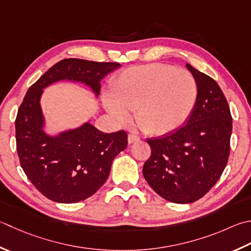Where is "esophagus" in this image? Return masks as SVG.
<instances>
[{
	"instance_id": "obj_1",
	"label": "esophagus",
	"mask_w": 251,
	"mask_h": 251,
	"mask_svg": "<svg viewBox=\"0 0 251 251\" xmlns=\"http://www.w3.org/2000/svg\"><path fill=\"white\" fill-rule=\"evenodd\" d=\"M139 139H140L139 136H137V135H135V134H129V135H128V142H129V144H132V142L138 141Z\"/></svg>"
}]
</instances>
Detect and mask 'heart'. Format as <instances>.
<instances>
[{
	"mask_svg": "<svg viewBox=\"0 0 251 251\" xmlns=\"http://www.w3.org/2000/svg\"><path fill=\"white\" fill-rule=\"evenodd\" d=\"M198 100V85L188 71L153 63L130 67L114 78L105 107L120 122L135 112L148 135L174 131L189 119Z\"/></svg>",
	"mask_w": 251,
	"mask_h": 251,
	"instance_id": "obj_1",
	"label": "heart"
}]
</instances>
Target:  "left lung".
Returning <instances> with one entry per match:
<instances>
[{
    "label": "left lung",
    "mask_w": 251,
    "mask_h": 251,
    "mask_svg": "<svg viewBox=\"0 0 251 251\" xmlns=\"http://www.w3.org/2000/svg\"><path fill=\"white\" fill-rule=\"evenodd\" d=\"M186 67L198 85L195 109L178 129L147 139L151 155L142 169L151 188L175 203L195 202L213 187L227 164L232 135V115L218 83Z\"/></svg>",
    "instance_id": "obj_1"
}]
</instances>
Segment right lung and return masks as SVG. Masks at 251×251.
Segmentation results:
<instances>
[{
	"instance_id": "add662e5",
	"label": "right lung",
	"mask_w": 251,
	"mask_h": 251,
	"mask_svg": "<svg viewBox=\"0 0 251 251\" xmlns=\"http://www.w3.org/2000/svg\"><path fill=\"white\" fill-rule=\"evenodd\" d=\"M120 66L65 58L28 89L15 121L17 153L28 179L48 199L75 203L95 194L109 177L113 160L126 148L127 134L125 130L105 134L85 123L57 136L47 135L40 106L43 89L67 79L85 83L98 97L102 78Z\"/></svg>"
}]
</instances>
